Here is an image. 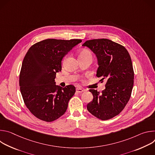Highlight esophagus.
<instances>
[{"label":"esophagus","mask_w":155,"mask_h":155,"mask_svg":"<svg viewBox=\"0 0 155 155\" xmlns=\"http://www.w3.org/2000/svg\"><path fill=\"white\" fill-rule=\"evenodd\" d=\"M83 91H84V90L83 89H81V88H80V87L76 88V92L78 93H81Z\"/></svg>","instance_id":"34e87169"}]
</instances>
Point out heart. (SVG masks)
Segmentation results:
<instances>
[{"label": "heart", "mask_w": 155, "mask_h": 155, "mask_svg": "<svg viewBox=\"0 0 155 155\" xmlns=\"http://www.w3.org/2000/svg\"><path fill=\"white\" fill-rule=\"evenodd\" d=\"M79 57H91L92 58L91 53L87 50H82L79 53Z\"/></svg>", "instance_id": "heart-1"}]
</instances>
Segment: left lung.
<instances>
[{
  "instance_id": "left-lung-1",
  "label": "left lung",
  "mask_w": 155,
  "mask_h": 155,
  "mask_svg": "<svg viewBox=\"0 0 155 155\" xmlns=\"http://www.w3.org/2000/svg\"><path fill=\"white\" fill-rule=\"evenodd\" d=\"M82 46L95 54L99 65L96 76L107 81L101 94L90 90L93 99L87 109L99 119H111L124 109L131 95L134 74L130 55L123 46L107 38L87 40Z\"/></svg>"
}]
</instances>
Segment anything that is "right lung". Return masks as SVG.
<instances>
[{
	"mask_svg": "<svg viewBox=\"0 0 155 155\" xmlns=\"http://www.w3.org/2000/svg\"><path fill=\"white\" fill-rule=\"evenodd\" d=\"M80 39H46L37 42L25 56L19 75L21 93L29 111L37 118L51 122L64 114L75 87L56 85L63 58Z\"/></svg>",
	"mask_w": 155,
	"mask_h": 155,
	"instance_id": "right-lung-1",
	"label": "right lung"
}]
</instances>
